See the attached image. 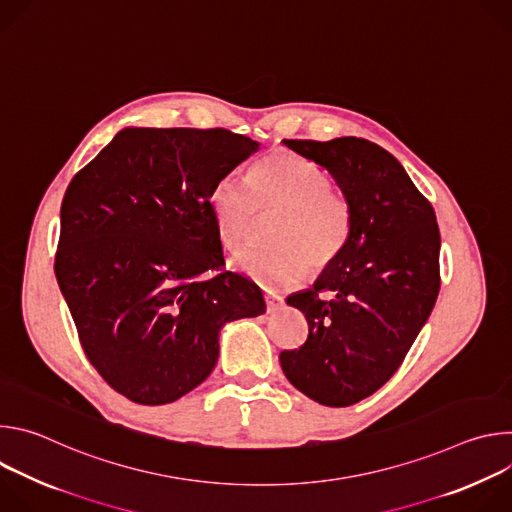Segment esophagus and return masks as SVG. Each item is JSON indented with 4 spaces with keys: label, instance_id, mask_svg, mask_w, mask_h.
Instances as JSON below:
<instances>
[{
    "label": "esophagus",
    "instance_id": "34e87169",
    "mask_svg": "<svg viewBox=\"0 0 512 512\" xmlns=\"http://www.w3.org/2000/svg\"><path fill=\"white\" fill-rule=\"evenodd\" d=\"M283 304V298L275 296V294H265V308H267V314H275Z\"/></svg>",
    "mask_w": 512,
    "mask_h": 512
}]
</instances>
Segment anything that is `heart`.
Listing matches in <instances>:
<instances>
[{
    "mask_svg": "<svg viewBox=\"0 0 512 512\" xmlns=\"http://www.w3.org/2000/svg\"><path fill=\"white\" fill-rule=\"evenodd\" d=\"M221 241L239 251L247 245L259 214L277 212L269 247L249 249L235 267L271 289L298 283L306 271L330 267L352 235V204L324 168L300 154H273L257 162L247 180L221 176L208 196Z\"/></svg>",
    "mask_w": 512,
    "mask_h": 512,
    "instance_id": "b5f03b06",
    "label": "heart"
}]
</instances>
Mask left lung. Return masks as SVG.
I'll return each instance as SVG.
<instances>
[{"label": "left lung", "instance_id": "8db88e82", "mask_svg": "<svg viewBox=\"0 0 512 512\" xmlns=\"http://www.w3.org/2000/svg\"><path fill=\"white\" fill-rule=\"evenodd\" d=\"M324 166L352 204V235L310 291L289 296L308 338L281 350L287 381L328 407L379 391L401 367L440 294V229L429 200L381 145L362 137L283 139Z\"/></svg>", "mask_w": 512, "mask_h": 512}]
</instances>
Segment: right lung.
Instances as JSON below:
<instances>
[{"mask_svg": "<svg viewBox=\"0 0 512 512\" xmlns=\"http://www.w3.org/2000/svg\"><path fill=\"white\" fill-rule=\"evenodd\" d=\"M257 150L223 127L123 129L64 192L54 273L89 362L133 403L190 393L223 324L265 312L261 289L223 269L208 202Z\"/></svg>", "mask_w": 512, "mask_h": 512, "instance_id": "1", "label": "right lung"}]
</instances>
